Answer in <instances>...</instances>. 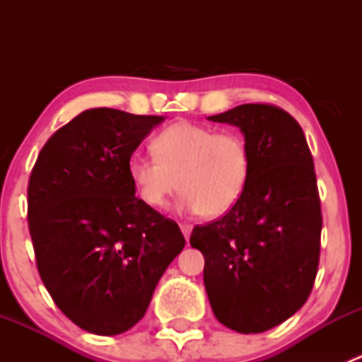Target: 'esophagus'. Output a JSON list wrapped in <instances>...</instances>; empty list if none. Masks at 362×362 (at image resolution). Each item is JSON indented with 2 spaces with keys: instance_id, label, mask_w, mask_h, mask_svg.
I'll return each instance as SVG.
<instances>
[{
  "instance_id": "34e87169",
  "label": "esophagus",
  "mask_w": 362,
  "mask_h": 362,
  "mask_svg": "<svg viewBox=\"0 0 362 362\" xmlns=\"http://www.w3.org/2000/svg\"><path fill=\"white\" fill-rule=\"evenodd\" d=\"M180 229H182V233H184V236H185V240H187L189 242V236H191V231H192V226L191 224H180Z\"/></svg>"
}]
</instances>
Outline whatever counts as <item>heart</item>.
<instances>
[{"label": "heart", "instance_id": "1", "mask_svg": "<svg viewBox=\"0 0 362 362\" xmlns=\"http://www.w3.org/2000/svg\"><path fill=\"white\" fill-rule=\"evenodd\" d=\"M152 152L154 156L133 154L127 160V177L147 206H166L180 187L182 210L221 217L245 191L250 152L238 133H217L180 120L152 140Z\"/></svg>", "mask_w": 362, "mask_h": 362}]
</instances>
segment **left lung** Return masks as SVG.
Listing matches in <instances>:
<instances>
[{
  "label": "left lung",
  "mask_w": 362,
  "mask_h": 362,
  "mask_svg": "<svg viewBox=\"0 0 362 362\" xmlns=\"http://www.w3.org/2000/svg\"><path fill=\"white\" fill-rule=\"evenodd\" d=\"M240 127L250 175L238 203L196 226L203 280L221 324L262 333L294 315L312 293L320 254V199L301 126L273 105L247 103L208 117Z\"/></svg>",
  "instance_id": "obj_1"
}]
</instances>
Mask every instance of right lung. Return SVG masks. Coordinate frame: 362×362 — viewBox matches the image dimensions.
Wrapping results in <instances>:
<instances>
[{
	"mask_svg": "<svg viewBox=\"0 0 362 362\" xmlns=\"http://www.w3.org/2000/svg\"><path fill=\"white\" fill-rule=\"evenodd\" d=\"M164 117L82 112L49 138L28 185L43 286L83 331L113 337L145 315L185 245L177 222L134 196L127 160Z\"/></svg>",
	"mask_w": 362,
	"mask_h": 362,
	"instance_id": "1",
	"label": "right lung"
}]
</instances>
